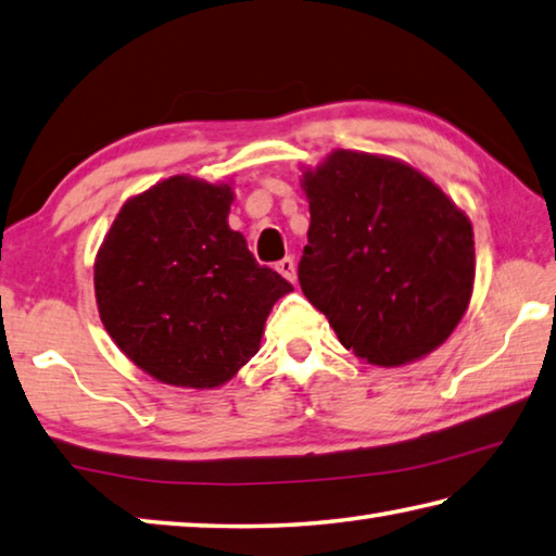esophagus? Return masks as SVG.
Here are the masks:
<instances>
[{"instance_id": "esophagus-1", "label": "esophagus", "mask_w": 556, "mask_h": 556, "mask_svg": "<svg viewBox=\"0 0 556 556\" xmlns=\"http://www.w3.org/2000/svg\"><path fill=\"white\" fill-rule=\"evenodd\" d=\"M276 270L280 273V276H283L286 280H290V283H295V261L293 258H283V261H278L276 263Z\"/></svg>"}]
</instances>
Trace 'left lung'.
<instances>
[{"label":"left lung","instance_id":"8db88e82","mask_svg":"<svg viewBox=\"0 0 556 556\" xmlns=\"http://www.w3.org/2000/svg\"><path fill=\"white\" fill-rule=\"evenodd\" d=\"M300 288L346 349L383 368L442 346L473 293V229L413 165L337 149L303 173Z\"/></svg>","mask_w":556,"mask_h":556}]
</instances>
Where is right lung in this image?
<instances>
[{"instance_id":"obj_1","label":"right lung","mask_w":556,"mask_h":556,"mask_svg":"<svg viewBox=\"0 0 556 556\" xmlns=\"http://www.w3.org/2000/svg\"><path fill=\"white\" fill-rule=\"evenodd\" d=\"M233 190L173 175L124 202L94 258L106 334L155 381L219 388L258 352L293 286L229 229Z\"/></svg>"}]
</instances>
